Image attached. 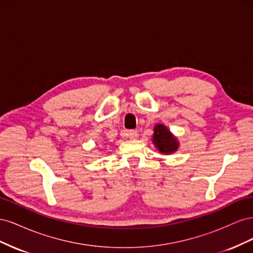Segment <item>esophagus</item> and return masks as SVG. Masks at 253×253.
<instances>
[{
    "label": "esophagus",
    "mask_w": 253,
    "mask_h": 253,
    "mask_svg": "<svg viewBox=\"0 0 253 253\" xmlns=\"http://www.w3.org/2000/svg\"><path fill=\"white\" fill-rule=\"evenodd\" d=\"M126 136H127L129 139H137L138 138V133H137V131H127L126 132Z\"/></svg>",
    "instance_id": "esophagus-1"
}]
</instances>
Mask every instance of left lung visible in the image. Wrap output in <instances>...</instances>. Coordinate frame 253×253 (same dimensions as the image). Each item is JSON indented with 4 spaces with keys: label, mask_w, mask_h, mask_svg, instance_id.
<instances>
[{
    "label": "left lung",
    "mask_w": 253,
    "mask_h": 253,
    "mask_svg": "<svg viewBox=\"0 0 253 253\" xmlns=\"http://www.w3.org/2000/svg\"><path fill=\"white\" fill-rule=\"evenodd\" d=\"M153 143L155 144L157 150L163 154H172L179 147L177 138L164 125L157 124L154 126V135H153Z\"/></svg>",
    "instance_id": "1"
}]
</instances>
